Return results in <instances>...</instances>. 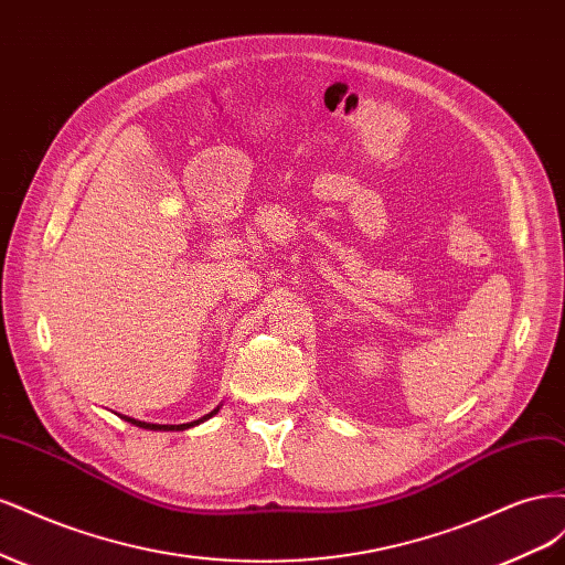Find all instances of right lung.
Listing matches in <instances>:
<instances>
[{
    "mask_svg": "<svg viewBox=\"0 0 565 565\" xmlns=\"http://www.w3.org/2000/svg\"><path fill=\"white\" fill-rule=\"evenodd\" d=\"M216 413H218V407H214L210 415H204V417H200V419H195V422H188V424H150V422L134 419V417H122V419L129 422V424H134V426H141V429H148V431H185V429H191V426H198V424H202V422H207V419L214 417Z\"/></svg>",
    "mask_w": 565,
    "mask_h": 565,
    "instance_id": "add662e5",
    "label": "right lung"
}]
</instances>
